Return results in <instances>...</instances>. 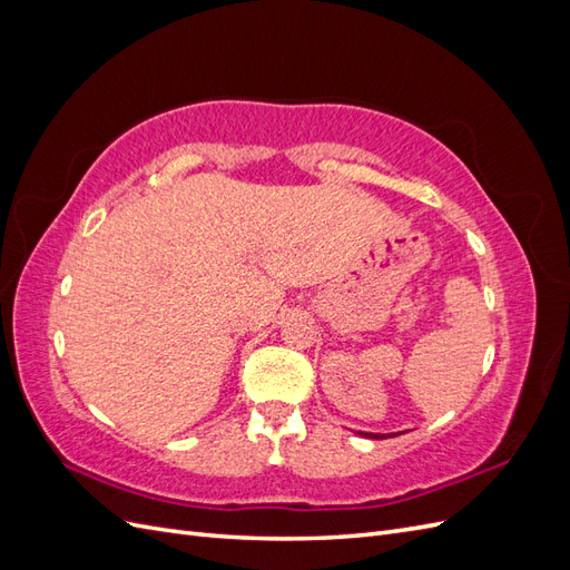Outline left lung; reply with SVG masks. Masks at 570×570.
<instances>
[{"label":"left lung","mask_w":570,"mask_h":570,"mask_svg":"<svg viewBox=\"0 0 570 570\" xmlns=\"http://www.w3.org/2000/svg\"><path fill=\"white\" fill-rule=\"evenodd\" d=\"M364 435H366V438H375V440H383V438H385V435H375V433H364Z\"/></svg>","instance_id":"1"}]
</instances>
